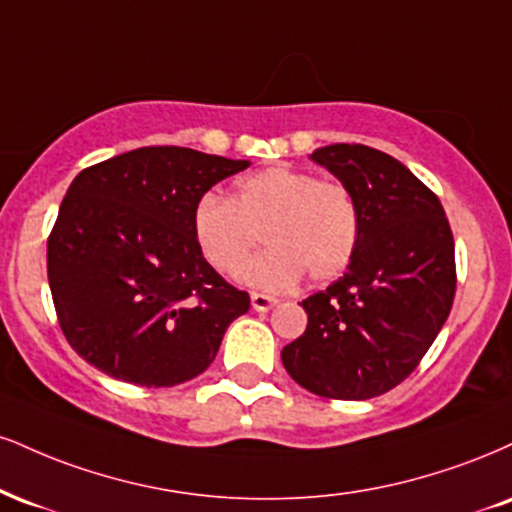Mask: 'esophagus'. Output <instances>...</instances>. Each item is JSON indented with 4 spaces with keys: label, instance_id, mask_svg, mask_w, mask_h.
Here are the masks:
<instances>
[{
    "label": "esophagus",
    "instance_id": "1",
    "mask_svg": "<svg viewBox=\"0 0 512 512\" xmlns=\"http://www.w3.org/2000/svg\"><path fill=\"white\" fill-rule=\"evenodd\" d=\"M250 303H252V310L269 312L276 303H279V300H276L274 295H267V293H252Z\"/></svg>",
    "mask_w": 512,
    "mask_h": 512
}]
</instances>
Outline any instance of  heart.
I'll list each match as a JSON object with an SVG mask.
<instances>
[{
  "instance_id": "b5f03b06",
  "label": "heart",
  "mask_w": 512,
  "mask_h": 512,
  "mask_svg": "<svg viewBox=\"0 0 512 512\" xmlns=\"http://www.w3.org/2000/svg\"><path fill=\"white\" fill-rule=\"evenodd\" d=\"M267 250L238 269V281L283 291L300 281H329L348 267L360 240L355 197L312 171L272 166L240 178L233 197L205 193L193 209V238L217 272L229 274L260 240Z\"/></svg>"
}]
</instances>
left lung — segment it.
Instances as JSON below:
<instances>
[{"instance_id": "obj_1", "label": "left lung", "mask_w": 512, "mask_h": 512, "mask_svg": "<svg viewBox=\"0 0 512 512\" xmlns=\"http://www.w3.org/2000/svg\"><path fill=\"white\" fill-rule=\"evenodd\" d=\"M310 159L353 193L360 240L348 272L303 300L307 329L281 360L310 393L367 400L408 377L448 319L453 233L439 197L386 152L336 143Z\"/></svg>"}]
</instances>
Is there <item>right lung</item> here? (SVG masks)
Listing matches in <instances>:
<instances>
[{
	"label": "right lung",
	"instance_id": "1",
	"mask_svg": "<svg viewBox=\"0 0 512 512\" xmlns=\"http://www.w3.org/2000/svg\"><path fill=\"white\" fill-rule=\"evenodd\" d=\"M248 166L190 147H138L73 178L47 240V276L61 331L85 362L147 389L212 365L250 295L197 250L193 209Z\"/></svg>",
	"mask_w": 512,
	"mask_h": 512
}]
</instances>
